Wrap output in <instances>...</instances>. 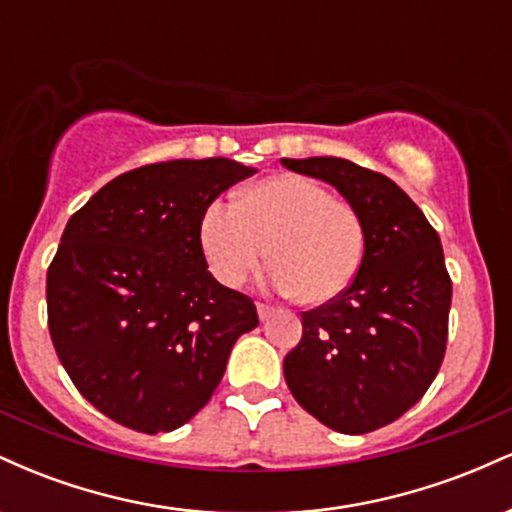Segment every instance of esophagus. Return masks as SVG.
<instances>
[{"label": "esophagus", "mask_w": 512, "mask_h": 512, "mask_svg": "<svg viewBox=\"0 0 512 512\" xmlns=\"http://www.w3.org/2000/svg\"><path fill=\"white\" fill-rule=\"evenodd\" d=\"M257 315H260V320H269V317L274 315V308L272 305H264V303H257Z\"/></svg>", "instance_id": "obj_1"}]
</instances>
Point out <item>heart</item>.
<instances>
[{"label":"heart","instance_id":"1","mask_svg":"<svg viewBox=\"0 0 512 512\" xmlns=\"http://www.w3.org/2000/svg\"><path fill=\"white\" fill-rule=\"evenodd\" d=\"M211 274L238 289L260 264L274 260L269 286L327 303L349 289L361 269L366 231L351 204L320 182L276 175L245 192L238 204L211 202L199 223Z\"/></svg>","mask_w":512,"mask_h":512}]
</instances>
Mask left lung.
<instances>
[{
	"instance_id": "8db88e82",
	"label": "left lung",
	"mask_w": 512,
	"mask_h": 512,
	"mask_svg": "<svg viewBox=\"0 0 512 512\" xmlns=\"http://www.w3.org/2000/svg\"><path fill=\"white\" fill-rule=\"evenodd\" d=\"M281 163L337 187L366 231L349 289L301 315L286 385L332 431L370 433L414 407L443 363L452 281L440 238L407 192L375 170L334 156Z\"/></svg>"
}]
</instances>
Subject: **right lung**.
Instances as JSON below:
<instances>
[{
  "label": "right lung",
  "mask_w": 512,
  "mask_h": 512,
  "mask_svg": "<svg viewBox=\"0 0 512 512\" xmlns=\"http://www.w3.org/2000/svg\"><path fill=\"white\" fill-rule=\"evenodd\" d=\"M257 173L178 158L117 175L64 228L48 269V327L76 390L117 424L175 431L221 383L252 298L211 276L204 209Z\"/></svg>",
  "instance_id": "right-lung-1"
}]
</instances>
